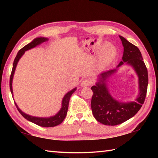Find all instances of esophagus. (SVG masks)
Returning a JSON list of instances; mask_svg holds the SVG:
<instances>
[{"mask_svg": "<svg viewBox=\"0 0 158 158\" xmlns=\"http://www.w3.org/2000/svg\"><path fill=\"white\" fill-rule=\"evenodd\" d=\"M91 84H92L91 80L89 79H85L81 81V85L83 87H86V86H89L90 85H91Z\"/></svg>", "mask_w": 158, "mask_h": 158, "instance_id": "34e87169", "label": "esophagus"}]
</instances>
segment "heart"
Instances as JSON below:
<instances>
[{
	"mask_svg": "<svg viewBox=\"0 0 158 158\" xmlns=\"http://www.w3.org/2000/svg\"><path fill=\"white\" fill-rule=\"evenodd\" d=\"M104 47L105 48L100 56V63L101 65H106L114 60L116 55V51L114 47L107 46L106 44L104 45Z\"/></svg>",
	"mask_w": 158,
	"mask_h": 158,
	"instance_id": "b5f03b06",
	"label": "heart"
}]
</instances>
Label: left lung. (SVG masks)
I'll return each instance as SVG.
<instances>
[{
  "label": "left lung",
  "instance_id": "1",
  "mask_svg": "<svg viewBox=\"0 0 158 158\" xmlns=\"http://www.w3.org/2000/svg\"><path fill=\"white\" fill-rule=\"evenodd\" d=\"M119 37L124 47V52L123 61L118 67L122 65L124 62L133 67L139 77L140 93L139 97L136 99V102L129 103L118 102L109 95L105 82L106 79L113 74L116 69L102 73L100 82L91 87L93 93L91 99V109L95 118L106 125L121 124L135 116L139 111L145 101L148 88V70L139 49L123 37Z\"/></svg>",
  "mask_w": 158,
  "mask_h": 158
}]
</instances>
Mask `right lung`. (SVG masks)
<instances>
[{
    "instance_id": "add662e5",
    "label": "right lung",
    "mask_w": 158,
    "mask_h": 158,
    "mask_svg": "<svg viewBox=\"0 0 158 158\" xmlns=\"http://www.w3.org/2000/svg\"><path fill=\"white\" fill-rule=\"evenodd\" d=\"M47 40V39L44 38V37H38V38H35L33 42H31V43L26 45L25 47H23L22 49H21L19 51L17 56L15 57L14 63H13L12 73L10 78V91H11L12 93V79H13V75H14L16 66H17V64L18 63L19 60L20 59V58L21 56H22V55L24 53L25 51H27L28 49H31V48L36 47L37 45L43 43L44 42ZM75 90H76V89L72 90L71 91L68 92L65 96H64L63 100V103H62V108H61L60 111L58 112L56 116L50 117V118H37V117L31 116H29V115L23 113V112L21 111L20 109L18 108V106L17 105H16V103L15 104L16 106H17L18 111H19V113L22 115L23 117H24L26 120H28V121L33 123L41 127H54L60 124L61 123L64 121V119H65V118L67 115V112H68L69 99H70L71 95H73V93L75 91Z\"/></svg>"
}]
</instances>
